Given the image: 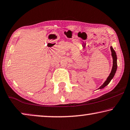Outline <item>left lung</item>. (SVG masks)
Returning <instances> with one entry per match:
<instances>
[{"mask_svg": "<svg viewBox=\"0 0 130 130\" xmlns=\"http://www.w3.org/2000/svg\"><path fill=\"white\" fill-rule=\"evenodd\" d=\"M110 48H111V55H112V59H113V65H112V70H111L110 74H109L108 77L107 78V80H106V81L104 82V83L99 88V89L104 88L106 87L107 85H108V84L110 83L111 79H112L113 77L114 76V75L116 72L117 69V58L116 53L114 50V49L112 48V46H111Z\"/></svg>", "mask_w": 130, "mask_h": 130, "instance_id": "8db88e82", "label": "left lung"}]
</instances>
